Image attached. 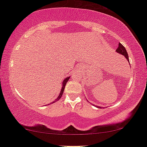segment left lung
Returning <instances> with one entry per match:
<instances>
[{"mask_svg":"<svg viewBox=\"0 0 147 147\" xmlns=\"http://www.w3.org/2000/svg\"><path fill=\"white\" fill-rule=\"evenodd\" d=\"M117 53H119L120 54H121L122 55L125 56V57L127 58V61L129 62V55H128V53L127 52V51H126V49L125 48V47H123V45L121 44V43H119V47H118V48L117 50H116ZM96 107H98V108H101L100 107H98L96 106Z\"/></svg>","mask_w":147,"mask_h":147,"instance_id":"obj_1","label":"left lung"}]
</instances>
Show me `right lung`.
Segmentation results:
<instances>
[{"label": "right lung", "instance_id": "1", "mask_svg": "<svg viewBox=\"0 0 147 147\" xmlns=\"http://www.w3.org/2000/svg\"><path fill=\"white\" fill-rule=\"evenodd\" d=\"M69 78H70V77H67V78H65V80H64V81H63V87H62V89H61V92H60V94H59V96L57 97V98L56 99V100H55V101H53V103L55 102L56 101H58V100H59L60 98H61L62 95H63V94L64 90H65V85H66V84H67V82H68V80H69Z\"/></svg>", "mask_w": 147, "mask_h": 147}]
</instances>
